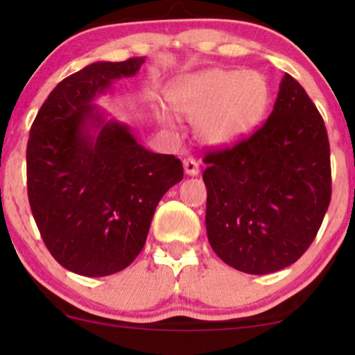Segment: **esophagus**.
I'll use <instances>...</instances> for the list:
<instances>
[{
	"instance_id": "1",
	"label": "esophagus",
	"mask_w": 355,
	"mask_h": 355,
	"mask_svg": "<svg viewBox=\"0 0 355 355\" xmlns=\"http://www.w3.org/2000/svg\"><path fill=\"white\" fill-rule=\"evenodd\" d=\"M183 168H185V173L191 175V177H195V175H198V172H200L198 162L195 160L193 157H187L185 160H183Z\"/></svg>"
}]
</instances>
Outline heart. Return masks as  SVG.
I'll use <instances>...</instances> for the list:
<instances>
[{
  "instance_id": "1",
  "label": "heart",
  "mask_w": 355,
  "mask_h": 355,
  "mask_svg": "<svg viewBox=\"0 0 355 355\" xmlns=\"http://www.w3.org/2000/svg\"><path fill=\"white\" fill-rule=\"evenodd\" d=\"M168 98L178 115L195 123L202 141L230 145L250 135L263 120L270 88L257 71L210 68L178 80Z\"/></svg>"
}]
</instances>
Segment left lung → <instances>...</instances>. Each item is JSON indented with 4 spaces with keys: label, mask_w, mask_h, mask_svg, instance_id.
Here are the masks:
<instances>
[{
    "label": "left lung",
    "mask_w": 355,
    "mask_h": 355,
    "mask_svg": "<svg viewBox=\"0 0 355 355\" xmlns=\"http://www.w3.org/2000/svg\"><path fill=\"white\" fill-rule=\"evenodd\" d=\"M207 235L227 266L254 275L297 262L332 195L331 148L319 110L285 73L267 121L205 158Z\"/></svg>",
    "instance_id": "1"
}]
</instances>
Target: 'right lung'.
<instances>
[{"mask_svg": "<svg viewBox=\"0 0 355 355\" xmlns=\"http://www.w3.org/2000/svg\"><path fill=\"white\" fill-rule=\"evenodd\" d=\"M145 58L98 61L56 85L26 146L31 214L50 254L68 270L105 277L145 245L158 202L183 178L175 155L144 148L130 128L105 120L93 100L137 75Z\"/></svg>", "mask_w": 355, "mask_h": 355, "instance_id": "1", "label": "right lung"}]
</instances>
